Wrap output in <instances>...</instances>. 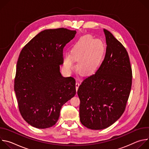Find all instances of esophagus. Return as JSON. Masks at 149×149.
Instances as JSON below:
<instances>
[{"label": "esophagus", "instance_id": "1", "mask_svg": "<svg viewBox=\"0 0 149 149\" xmlns=\"http://www.w3.org/2000/svg\"><path fill=\"white\" fill-rule=\"evenodd\" d=\"M79 86V82H78V81H77L76 83H75V88H76V90H77V91L78 90Z\"/></svg>", "mask_w": 149, "mask_h": 149}]
</instances>
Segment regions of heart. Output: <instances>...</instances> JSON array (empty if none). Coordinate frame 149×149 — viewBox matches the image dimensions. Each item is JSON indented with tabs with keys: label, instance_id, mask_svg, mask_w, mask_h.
Wrapping results in <instances>:
<instances>
[{
	"label": "heart",
	"instance_id": "heart-1",
	"mask_svg": "<svg viewBox=\"0 0 149 149\" xmlns=\"http://www.w3.org/2000/svg\"><path fill=\"white\" fill-rule=\"evenodd\" d=\"M105 51L104 42L100 39H94L91 35L82 37L73 46L71 55H65L63 64L68 70L74 69L73 62L78 61V68L84 75L94 72L100 65Z\"/></svg>",
	"mask_w": 149,
	"mask_h": 149
}]
</instances>
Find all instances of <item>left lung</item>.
<instances>
[{"label": "left lung", "mask_w": 149, "mask_h": 149, "mask_svg": "<svg viewBox=\"0 0 149 149\" xmlns=\"http://www.w3.org/2000/svg\"><path fill=\"white\" fill-rule=\"evenodd\" d=\"M107 48L95 74L85 78L77 94L79 118L91 130H102L123 114L132 84V70L124 47L109 31L104 29Z\"/></svg>", "instance_id": "1"}]
</instances>
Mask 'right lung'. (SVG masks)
<instances>
[{
  "instance_id": "right-lung-1",
  "label": "right lung",
  "mask_w": 149,
  "mask_h": 149,
  "mask_svg": "<svg viewBox=\"0 0 149 149\" xmlns=\"http://www.w3.org/2000/svg\"><path fill=\"white\" fill-rule=\"evenodd\" d=\"M76 33L63 28L43 31L20 53L14 90L21 116L36 128L54 125L62 106L76 94L75 79L59 71L63 49Z\"/></svg>"
}]
</instances>
